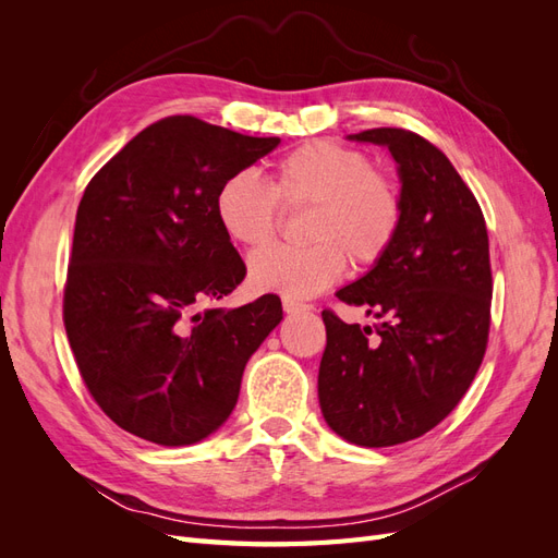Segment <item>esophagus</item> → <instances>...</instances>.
Wrapping results in <instances>:
<instances>
[{
  "instance_id": "esophagus-1",
  "label": "esophagus",
  "mask_w": 558,
  "mask_h": 558,
  "mask_svg": "<svg viewBox=\"0 0 558 558\" xmlns=\"http://www.w3.org/2000/svg\"><path fill=\"white\" fill-rule=\"evenodd\" d=\"M281 305H283V312L291 314V316L312 310V305H307V302H298V300H293V298H283Z\"/></svg>"
}]
</instances>
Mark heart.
I'll use <instances>...</instances> for the list:
<instances>
[{
    "label": "heart",
    "mask_w": 558,
    "mask_h": 558,
    "mask_svg": "<svg viewBox=\"0 0 558 558\" xmlns=\"http://www.w3.org/2000/svg\"><path fill=\"white\" fill-rule=\"evenodd\" d=\"M281 209L305 211V246H267L248 260V281L260 293L312 298L344 275L377 267L404 226L400 181L361 148L310 142L275 162L267 183L248 172L216 191L214 214L226 238L256 248L275 238Z\"/></svg>",
    "instance_id": "1"
}]
</instances>
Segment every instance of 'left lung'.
Returning <instances> with one entry per match:
<instances>
[{"label": "left lung", "mask_w": 558, "mask_h": 558, "mask_svg": "<svg viewBox=\"0 0 558 558\" xmlns=\"http://www.w3.org/2000/svg\"><path fill=\"white\" fill-rule=\"evenodd\" d=\"M398 162L404 226L391 253L337 291L377 324L324 310L318 402L328 426L361 447H391L435 428L461 402L492 328V260L477 197L440 148L402 128L351 134Z\"/></svg>", "instance_id": "left-lung-1"}]
</instances>
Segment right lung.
Returning a JSON list of instances; mask_svg holds the SVG:
<instances>
[{
  "instance_id": "1",
  "label": "right lung",
  "mask_w": 558,
  "mask_h": 558,
  "mask_svg": "<svg viewBox=\"0 0 558 558\" xmlns=\"http://www.w3.org/2000/svg\"><path fill=\"white\" fill-rule=\"evenodd\" d=\"M279 142L167 116L86 185L62 320L93 400L142 440L181 447L221 426L246 361L281 320L272 293L197 312L246 277L216 221L218 185Z\"/></svg>"
}]
</instances>
